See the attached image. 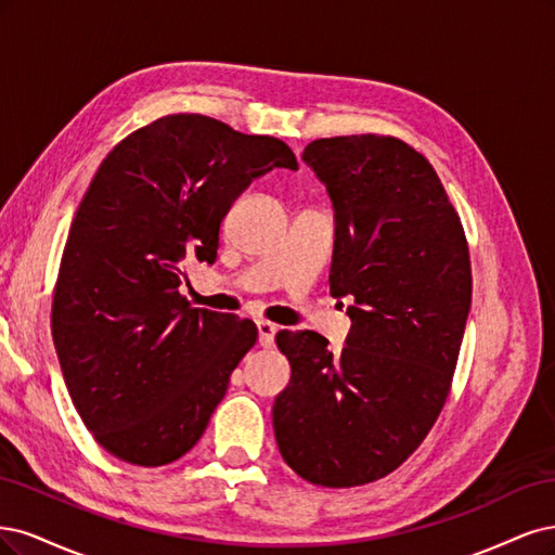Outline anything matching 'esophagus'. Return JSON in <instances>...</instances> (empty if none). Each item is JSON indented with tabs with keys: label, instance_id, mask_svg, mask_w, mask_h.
<instances>
[{
	"label": "esophagus",
	"instance_id": "1",
	"mask_svg": "<svg viewBox=\"0 0 555 555\" xmlns=\"http://www.w3.org/2000/svg\"><path fill=\"white\" fill-rule=\"evenodd\" d=\"M279 327L274 323H267V320H258V341L262 348H272L274 346V336Z\"/></svg>",
	"mask_w": 555,
	"mask_h": 555
}]
</instances>
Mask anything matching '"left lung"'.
<instances>
[{"label": "left lung", "mask_w": 555, "mask_h": 555, "mask_svg": "<svg viewBox=\"0 0 555 555\" xmlns=\"http://www.w3.org/2000/svg\"><path fill=\"white\" fill-rule=\"evenodd\" d=\"M304 160L330 191V291L352 330L332 352L315 332L276 334L291 383L274 401L283 461L318 487L395 473L450 397L473 299L468 240L434 166L395 135L320 138Z\"/></svg>", "instance_id": "8db88e82"}]
</instances>
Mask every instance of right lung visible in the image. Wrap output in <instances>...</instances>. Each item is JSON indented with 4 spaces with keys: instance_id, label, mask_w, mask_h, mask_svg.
<instances>
[{
    "instance_id": "right-lung-1",
    "label": "right lung",
    "mask_w": 555,
    "mask_h": 555,
    "mask_svg": "<svg viewBox=\"0 0 555 555\" xmlns=\"http://www.w3.org/2000/svg\"><path fill=\"white\" fill-rule=\"evenodd\" d=\"M297 170L279 138L166 115L103 158L52 293V338L80 420L119 461L156 468L201 440L258 341L246 318L193 309L184 262H214L230 205L256 177Z\"/></svg>"
}]
</instances>
